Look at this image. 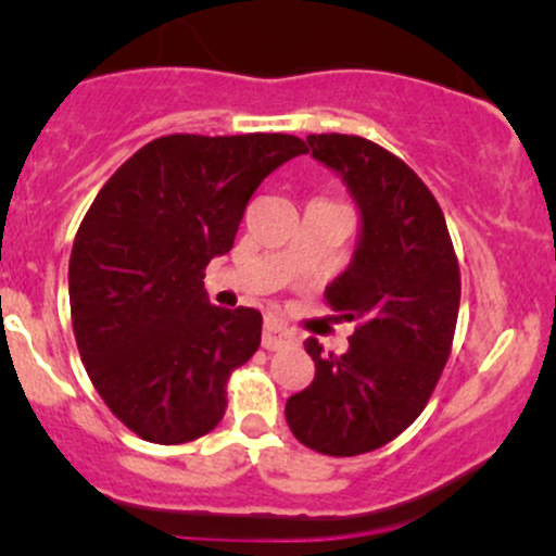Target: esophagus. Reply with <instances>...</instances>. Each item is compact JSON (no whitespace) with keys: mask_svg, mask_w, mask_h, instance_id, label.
Instances as JSON below:
<instances>
[{"mask_svg":"<svg viewBox=\"0 0 556 556\" xmlns=\"http://www.w3.org/2000/svg\"><path fill=\"white\" fill-rule=\"evenodd\" d=\"M261 342H264L266 350H282V348H287V344L295 342V334H292L290 329H285L282 324L266 321L264 324V340Z\"/></svg>","mask_w":556,"mask_h":556,"instance_id":"esophagus-1","label":"esophagus"}]
</instances>
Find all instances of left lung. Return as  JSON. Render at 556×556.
<instances>
[{
  "mask_svg": "<svg viewBox=\"0 0 556 556\" xmlns=\"http://www.w3.org/2000/svg\"><path fill=\"white\" fill-rule=\"evenodd\" d=\"M308 143L363 214L353 264L324 292L355 331L344 355L305 340L316 376L287 400L285 418L308 450L353 457L397 439L429 405L455 340L460 266L442 206L400 156L342 132Z\"/></svg>",
  "mask_w": 556,
  "mask_h": 556,
  "instance_id": "left-lung-1",
  "label": "left lung"
}]
</instances>
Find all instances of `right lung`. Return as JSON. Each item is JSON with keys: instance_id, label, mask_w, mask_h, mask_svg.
<instances>
[{"instance_id": "obj_1", "label": "right lung", "mask_w": 556, "mask_h": 556, "mask_svg": "<svg viewBox=\"0 0 556 556\" xmlns=\"http://www.w3.org/2000/svg\"><path fill=\"white\" fill-rule=\"evenodd\" d=\"M308 146L285 132H175L138 149L83 216L70 256V316L96 392L154 444L206 437L227 381L253 358L264 318L216 308L203 277L232 248L253 190Z\"/></svg>"}]
</instances>
